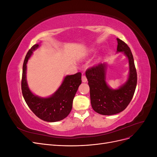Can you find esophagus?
<instances>
[{
    "mask_svg": "<svg viewBox=\"0 0 157 157\" xmlns=\"http://www.w3.org/2000/svg\"><path fill=\"white\" fill-rule=\"evenodd\" d=\"M82 81L83 82H86L87 81V78H86V77L85 75H82Z\"/></svg>",
    "mask_w": 157,
    "mask_h": 157,
    "instance_id": "1",
    "label": "esophagus"
}]
</instances>
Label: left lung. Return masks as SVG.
Listing matches in <instances>:
<instances>
[{"label":"left lung","instance_id":"8db88e82","mask_svg":"<svg viewBox=\"0 0 157 157\" xmlns=\"http://www.w3.org/2000/svg\"><path fill=\"white\" fill-rule=\"evenodd\" d=\"M117 40V52H124L128 59L130 71L126 82L116 90L109 87L106 82L105 63H99L86 71L92 107L103 115H113L124 111L134 96L137 85V72L130 48L124 41Z\"/></svg>","mask_w":157,"mask_h":157}]
</instances>
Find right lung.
Here are the masks:
<instances>
[{"instance_id": "add662e5", "label": "right lung", "mask_w": 157, "mask_h": 157, "mask_svg": "<svg viewBox=\"0 0 157 157\" xmlns=\"http://www.w3.org/2000/svg\"><path fill=\"white\" fill-rule=\"evenodd\" d=\"M39 44L33 45L28 51L23 65L21 90L23 96L28 107L35 115L46 122H57L64 119L70 113L74 97L82 82L81 73L67 75L56 92L48 98L37 96L28 87L26 79L27 63Z\"/></svg>"}]
</instances>
